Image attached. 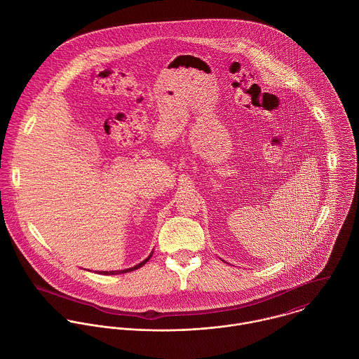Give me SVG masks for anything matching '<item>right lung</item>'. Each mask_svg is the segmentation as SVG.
<instances>
[{
	"label": "right lung",
	"instance_id": "1",
	"mask_svg": "<svg viewBox=\"0 0 359 359\" xmlns=\"http://www.w3.org/2000/svg\"><path fill=\"white\" fill-rule=\"evenodd\" d=\"M151 255H152V254H149V255H148V258H145L143 262H140L139 265H136V266H133V268H129V269H125V271H109V272H100V273H101V275H121V273L132 272V271H135V269H139V268H142L144 264H145V262H147V261L151 258Z\"/></svg>",
	"mask_w": 359,
	"mask_h": 359
}]
</instances>
